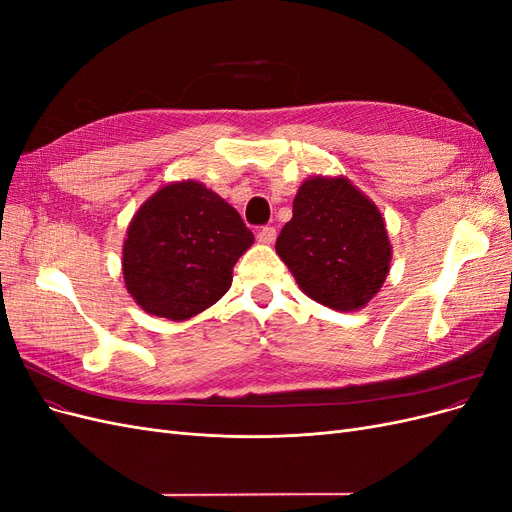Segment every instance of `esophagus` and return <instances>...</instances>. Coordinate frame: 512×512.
I'll return each instance as SVG.
<instances>
[{
	"instance_id": "1",
	"label": "esophagus",
	"mask_w": 512,
	"mask_h": 512,
	"mask_svg": "<svg viewBox=\"0 0 512 512\" xmlns=\"http://www.w3.org/2000/svg\"><path fill=\"white\" fill-rule=\"evenodd\" d=\"M275 237H277L275 226H262V228L258 230V241H260V243H273Z\"/></svg>"
}]
</instances>
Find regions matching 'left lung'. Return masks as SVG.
Segmentation results:
<instances>
[{
	"instance_id": "8db88e82",
	"label": "left lung",
	"mask_w": 512,
	"mask_h": 512,
	"mask_svg": "<svg viewBox=\"0 0 512 512\" xmlns=\"http://www.w3.org/2000/svg\"><path fill=\"white\" fill-rule=\"evenodd\" d=\"M275 250L307 297L339 312L374 297L391 262L380 211L344 177L301 185Z\"/></svg>"
}]
</instances>
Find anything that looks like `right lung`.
I'll return each mask as SVG.
<instances>
[{
    "label": "right lung",
    "mask_w": 512,
    "mask_h": 512,
    "mask_svg": "<svg viewBox=\"0 0 512 512\" xmlns=\"http://www.w3.org/2000/svg\"><path fill=\"white\" fill-rule=\"evenodd\" d=\"M252 230L203 183H170L138 209L123 243V280L145 312L185 320L230 288Z\"/></svg>",
    "instance_id": "obj_1"
}]
</instances>
